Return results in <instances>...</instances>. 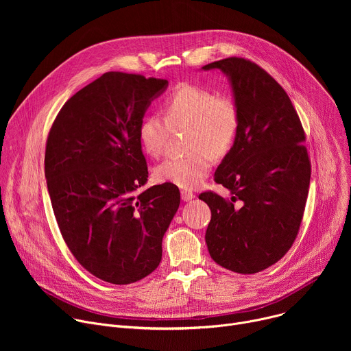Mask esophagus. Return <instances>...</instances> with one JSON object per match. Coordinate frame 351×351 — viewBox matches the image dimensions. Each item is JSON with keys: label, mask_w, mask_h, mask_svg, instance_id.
Wrapping results in <instances>:
<instances>
[{"label": "esophagus", "mask_w": 351, "mask_h": 351, "mask_svg": "<svg viewBox=\"0 0 351 351\" xmlns=\"http://www.w3.org/2000/svg\"><path fill=\"white\" fill-rule=\"evenodd\" d=\"M180 194H182V199L183 202H191V199L195 197L194 194H193V191H190V190H182L180 191Z\"/></svg>", "instance_id": "obj_1"}]
</instances>
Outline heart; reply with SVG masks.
<instances>
[{
    "mask_svg": "<svg viewBox=\"0 0 351 351\" xmlns=\"http://www.w3.org/2000/svg\"><path fill=\"white\" fill-rule=\"evenodd\" d=\"M160 114L145 115L138 126V140L144 152L161 154L169 128H189L184 157L165 158L154 168L160 183H171L180 189H194L210 173L213 156H225L239 129V111L228 95H215L211 90L194 84L178 87Z\"/></svg>",
    "mask_w": 351,
    "mask_h": 351,
    "instance_id": "b5f03b06",
    "label": "heart"
}]
</instances>
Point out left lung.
<instances>
[{
  "label": "left lung",
  "instance_id": "obj_1",
  "mask_svg": "<svg viewBox=\"0 0 351 351\" xmlns=\"http://www.w3.org/2000/svg\"><path fill=\"white\" fill-rule=\"evenodd\" d=\"M202 69L228 77L239 111L214 176L233 195H198L211 210L206 243L221 267L256 274L287 253L302 223L311 178L304 130L286 91L258 65L232 57Z\"/></svg>",
  "mask_w": 351,
  "mask_h": 351
}]
</instances>
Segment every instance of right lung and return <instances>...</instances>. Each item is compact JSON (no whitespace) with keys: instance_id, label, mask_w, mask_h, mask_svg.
I'll list each match as a JSON object with an SVG mask.
<instances>
[{"instance_id":"right-lung-1","label":"right lung","mask_w":351,"mask_h":351,"mask_svg":"<svg viewBox=\"0 0 351 351\" xmlns=\"http://www.w3.org/2000/svg\"><path fill=\"white\" fill-rule=\"evenodd\" d=\"M165 79L107 72L72 95L45 147V179L71 253L98 279L128 285L152 274L180 193L147 183L138 126Z\"/></svg>"}]
</instances>
